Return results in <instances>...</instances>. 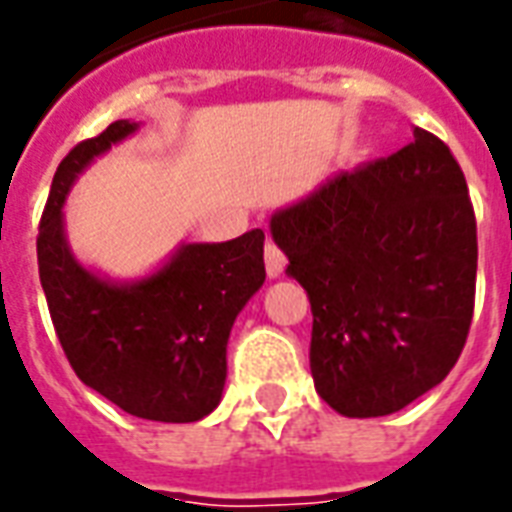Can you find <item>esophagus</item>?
Returning a JSON list of instances; mask_svg holds the SVG:
<instances>
[{
  "label": "esophagus",
  "instance_id": "esophagus-1",
  "mask_svg": "<svg viewBox=\"0 0 512 512\" xmlns=\"http://www.w3.org/2000/svg\"><path fill=\"white\" fill-rule=\"evenodd\" d=\"M284 265H287V257H284L282 249L276 247L273 241H265V271H268V276L271 279L282 276Z\"/></svg>",
  "mask_w": 512,
  "mask_h": 512
}]
</instances>
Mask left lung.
<instances>
[{"instance_id":"1","label":"left lung","mask_w":512,"mask_h":512,"mask_svg":"<svg viewBox=\"0 0 512 512\" xmlns=\"http://www.w3.org/2000/svg\"><path fill=\"white\" fill-rule=\"evenodd\" d=\"M311 300V376L349 419L403 411L454 368L473 322L478 239L467 182L416 128L389 158L335 171L271 214Z\"/></svg>"}]
</instances>
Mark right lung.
I'll return each mask as SVG.
<instances>
[{"mask_svg":"<svg viewBox=\"0 0 512 512\" xmlns=\"http://www.w3.org/2000/svg\"><path fill=\"white\" fill-rule=\"evenodd\" d=\"M139 128L115 120L61 161L39 222V282L66 360L85 386L139 419L187 424L220 405L230 330L265 282V233L182 241L136 279L85 265L66 239V198L96 158Z\"/></svg>","mask_w":512,"mask_h":512,"instance_id":"1","label":"right lung"}]
</instances>
